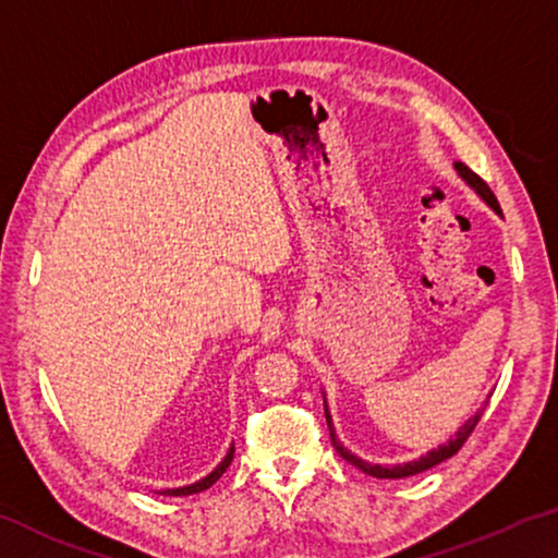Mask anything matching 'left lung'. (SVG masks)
Masks as SVG:
<instances>
[{
  "label": "left lung",
  "mask_w": 558,
  "mask_h": 558,
  "mask_svg": "<svg viewBox=\"0 0 558 558\" xmlns=\"http://www.w3.org/2000/svg\"><path fill=\"white\" fill-rule=\"evenodd\" d=\"M454 169H458V174H460L462 179H465L470 190H475L477 197H481L485 204H488V207H490L493 211H498V215H504V211H500V204H498V199H496V194L490 192V186L485 184L483 179L477 177L473 169H468L465 163H460V161H454ZM324 402H326V397H324ZM481 414H483V410L477 412V414H473V417H470V420L465 422V425H462V427L458 429V433H454V437H452L447 445H439L437 450H429L427 454H422L420 460L404 462V465H391V468H387V465H372V462L356 458L354 452L347 450V447H343V445L339 442V437H336V433H333L331 412H328V404H326V422H328V429H331V442H333V447H336V452H339L341 458L347 460V462H351V465L359 468L361 473H366V475H372V477H389V481H395V477H410V475L425 473V470L439 465V462H445L447 458H452V454L458 452L462 445H465V439H468L470 435H473L475 425H477V422H481Z\"/></svg>",
  "instance_id": "obj_1"
}]
</instances>
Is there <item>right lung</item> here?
<instances>
[{"instance_id": "obj_1", "label": "right lung", "mask_w": 558, "mask_h": 558, "mask_svg": "<svg viewBox=\"0 0 558 558\" xmlns=\"http://www.w3.org/2000/svg\"><path fill=\"white\" fill-rule=\"evenodd\" d=\"M232 458H234V447H230V452L225 454V460L219 462V465L211 470V473L207 475V477H202V481H197V483H192V485H184V488H169V490H163V496H192V493H202V490H207L209 485H215L219 477H222V473L227 468H230V462H232Z\"/></svg>"}]
</instances>
